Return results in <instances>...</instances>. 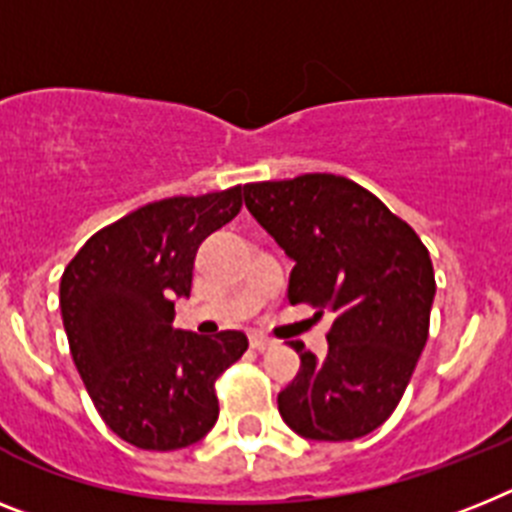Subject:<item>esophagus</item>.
<instances>
[{
	"label": "esophagus",
	"instance_id": "esophagus-1",
	"mask_svg": "<svg viewBox=\"0 0 512 512\" xmlns=\"http://www.w3.org/2000/svg\"><path fill=\"white\" fill-rule=\"evenodd\" d=\"M249 343H252V349L257 351H270V349H276V341L268 336H252L249 338Z\"/></svg>",
	"mask_w": 512,
	"mask_h": 512
}]
</instances>
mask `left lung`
<instances>
[{"mask_svg":"<svg viewBox=\"0 0 512 512\" xmlns=\"http://www.w3.org/2000/svg\"><path fill=\"white\" fill-rule=\"evenodd\" d=\"M255 221L294 260L289 302L328 309V356L294 346L302 367L278 393L296 435L343 442L395 411L429 336L435 270L409 223L346 176L244 184Z\"/></svg>","mask_w":512,"mask_h":512,"instance_id":"1","label":"left lung"}]
</instances>
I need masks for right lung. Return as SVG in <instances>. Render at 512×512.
<instances>
[{
    "instance_id": "1",
    "label": "right lung",
    "mask_w": 512,
    "mask_h": 512,
    "mask_svg": "<svg viewBox=\"0 0 512 512\" xmlns=\"http://www.w3.org/2000/svg\"><path fill=\"white\" fill-rule=\"evenodd\" d=\"M242 208V187L166 197L132 210L80 247L59 283L72 362L114 435L143 450H179L218 419L216 380L247 336L176 330L197 247Z\"/></svg>"
}]
</instances>
